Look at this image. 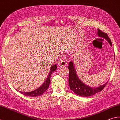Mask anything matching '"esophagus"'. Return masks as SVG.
Returning a JSON list of instances; mask_svg holds the SVG:
<instances>
[{"label":"esophagus","instance_id":"34e87169","mask_svg":"<svg viewBox=\"0 0 120 120\" xmlns=\"http://www.w3.org/2000/svg\"><path fill=\"white\" fill-rule=\"evenodd\" d=\"M67 65L66 62L65 61V60H62V61H60V63L58 64V66L60 67H65Z\"/></svg>","mask_w":120,"mask_h":120}]
</instances>
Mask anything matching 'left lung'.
I'll return each mask as SVG.
<instances>
[{
    "label": "left lung",
    "mask_w": 120,
    "mask_h": 120,
    "mask_svg": "<svg viewBox=\"0 0 120 120\" xmlns=\"http://www.w3.org/2000/svg\"><path fill=\"white\" fill-rule=\"evenodd\" d=\"M98 35L100 37H102L108 41L111 46L112 42L106 33L102 31L100 29H98ZM69 77L68 82L71 90L77 95L83 97H87L92 96L96 93L102 91L105 86L106 82L104 84L97 87H91L83 83L79 78L75 71V68L73 62H70L68 66Z\"/></svg>",
    "instance_id": "8db88e82"
}]
</instances>
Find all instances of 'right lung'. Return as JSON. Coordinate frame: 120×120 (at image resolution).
<instances>
[{
    "mask_svg": "<svg viewBox=\"0 0 120 120\" xmlns=\"http://www.w3.org/2000/svg\"><path fill=\"white\" fill-rule=\"evenodd\" d=\"M57 68V65H54L50 68L49 74H48V76L46 78V79L45 82L43 83L41 86L39 87L38 89L35 90L34 91L29 92H22L20 91L19 92L20 93L24 94V95H26L27 96H33V97H35V96H41L43 94L44 92H45L49 87V83H50V76H51L52 72H54L56 70Z\"/></svg>",
    "mask_w": 120,
    "mask_h": 120,
    "instance_id": "add662e5",
    "label": "right lung"
}]
</instances>
